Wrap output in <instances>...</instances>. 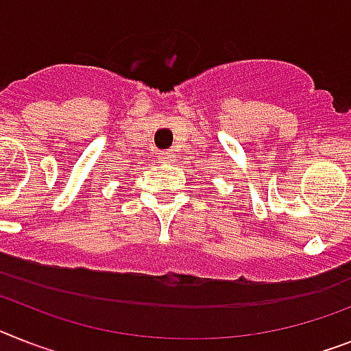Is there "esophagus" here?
<instances>
[{"mask_svg": "<svg viewBox=\"0 0 351 351\" xmlns=\"http://www.w3.org/2000/svg\"><path fill=\"white\" fill-rule=\"evenodd\" d=\"M173 158H176V156H173L172 150H165V152H159V159H161V161H165V163H172Z\"/></svg>", "mask_w": 351, "mask_h": 351, "instance_id": "1", "label": "esophagus"}]
</instances>
